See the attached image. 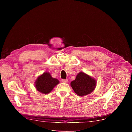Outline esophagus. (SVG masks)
<instances>
[{"label": "esophagus", "mask_w": 132, "mask_h": 132, "mask_svg": "<svg viewBox=\"0 0 132 132\" xmlns=\"http://www.w3.org/2000/svg\"><path fill=\"white\" fill-rule=\"evenodd\" d=\"M62 81L63 82H65V83H67V82H68V79H62Z\"/></svg>", "instance_id": "esophagus-1"}]
</instances>
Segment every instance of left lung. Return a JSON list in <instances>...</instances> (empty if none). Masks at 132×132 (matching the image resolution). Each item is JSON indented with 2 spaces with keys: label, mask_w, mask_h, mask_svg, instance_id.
Segmentation results:
<instances>
[{
  "label": "left lung",
  "mask_w": 132,
  "mask_h": 132,
  "mask_svg": "<svg viewBox=\"0 0 132 132\" xmlns=\"http://www.w3.org/2000/svg\"><path fill=\"white\" fill-rule=\"evenodd\" d=\"M96 80L83 72L78 73L75 80L70 83L72 89L79 96H86L95 89Z\"/></svg>",
  "instance_id": "left-lung-1"
}]
</instances>
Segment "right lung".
<instances>
[{"mask_svg": "<svg viewBox=\"0 0 132 132\" xmlns=\"http://www.w3.org/2000/svg\"><path fill=\"white\" fill-rule=\"evenodd\" d=\"M59 82L58 79L53 78L49 72H45L37 78L35 86L38 91L43 94H48Z\"/></svg>", "mask_w": 132, "mask_h": 132, "instance_id": "obj_1", "label": "right lung"}]
</instances>
